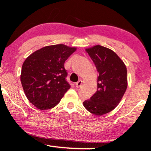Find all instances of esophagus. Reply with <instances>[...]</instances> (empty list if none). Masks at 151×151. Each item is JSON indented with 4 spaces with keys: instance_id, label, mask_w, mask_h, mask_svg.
<instances>
[{
    "instance_id": "esophagus-1",
    "label": "esophagus",
    "mask_w": 151,
    "mask_h": 151,
    "mask_svg": "<svg viewBox=\"0 0 151 151\" xmlns=\"http://www.w3.org/2000/svg\"><path fill=\"white\" fill-rule=\"evenodd\" d=\"M81 84H82V81L81 80H79V81H78L77 83H76V86H77V88H79V87H80V86H81Z\"/></svg>"
}]
</instances>
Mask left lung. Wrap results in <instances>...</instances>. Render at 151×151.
<instances>
[{"mask_svg": "<svg viewBox=\"0 0 151 151\" xmlns=\"http://www.w3.org/2000/svg\"><path fill=\"white\" fill-rule=\"evenodd\" d=\"M99 72L97 90L83 102L86 110L101 116L119 104L127 89V70L119 57L111 50L101 45L86 49Z\"/></svg>", "mask_w": 151, "mask_h": 151, "instance_id": "1", "label": "left lung"}]
</instances>
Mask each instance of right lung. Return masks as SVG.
<instances>
[{
	"instance_id": "add662e5",
	"label": "right lung",
	"mask_w": 151,
	"mask_h": 151,
	"mask_svg": "<svg viewBox=\"0 0 151 151\" xmlns=\"http://www.w3.org/2000/svg\"><path fill=\"white\" fill-rule=\"evenodd\" d=\"M75 50L62 44L47 46L25 60L20 76L22 86L27 99L38 109L55 107L70 88L65 62Z\"/></svg>"
}]
</instances>
